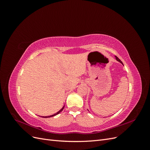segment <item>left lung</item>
Returning <instances> with one entry per match:
<instances>
[{
  "mask_svg": "<svg viewBox=\"0 0 150 150\" xmlns=\"http://www.w3.org/2000/svg\"><path fill=\"white\" fill-rule=\"evenodd\" d=\"M115 59H116V61H117L118 62H120V63H121V64H122V65H123V64H122V62H121V61L120 59H119L118 57H117L116 56H115Z\"/></svg>",
  "mask_w": 150,
  "mask_h": 150,
  "instance_id": "obj_1",
  "label": "left lung"
}]
</instances>
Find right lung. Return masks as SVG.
<instances>
[{"instance_id": "right-lung-1", "label": "right lung", "mask_w": 150, "mask_h": 150, "mask_svg": "<svg viewBox=\"0 0 150 150\" xmlns=\"http://www.w3.org/2000/svg\"><path fill=\"white\" fill-rule=\"evenodd\" d=\"M64 106H63L61 109V110H59V111L58 112H57L56 113H55V114H54V115H51V116H41V117H52V116H56V115H58L59 114V113H60L62 110H63V109H64Z\"/></svg>"}]
</instances>
